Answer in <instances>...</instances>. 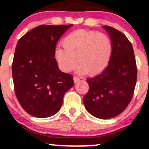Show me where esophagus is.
Listing matches in <instances>:
<instances>
[{"instance_id": "1", "label": "esophagus", "mask_w": 149, "mask_h": 149, "mask_svg": "<svg viewBox=\"0 0 149 149\" xmlns=\"http://www.w3.org/2000/svg\"><path fill=\"white\" fill-rule=\"evenodd\" d=\"M79 80H80V78H78V77H76V76L73 77V82H74L75 83H76L77 82H78Z\"/></svg>"}]
</instances>
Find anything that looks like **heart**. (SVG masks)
<instances>
[{
    "label": "heart",
    "instance_id": "obj_1",
    "mask_svg": "<svg viewBox=\"0 0 149 149\" xmlns=\"http://www.w3.org/2000/svg\"><path fill=\"white\" fill-rule=\"evenodd\" d=\"M63 47L54 49L59 69L68 73L77 64L80 73L95 76L105 69L112 52V43L107 34L79 29L69 33L62 41Z\"/></svg>",
    "mask_w": 149,
    "mask_h": 149
}]
</instances>
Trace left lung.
Wrapping results in <instances>:
<instances>
[{
  "instance_id": "8db88e82",
  "label": "left lung",
  "mask_w": 149,
  "mask_h": 149,
  "mask_svg": "<svg viewBox=\"0 0 149 149\" xmlns=\"http://www.w3.org/2000/svg\"><path fill=\"white\" fill-rule=\"evenodd\" d=\"M112 42V52L102 73L87 79L89 91L83 98L86 110L101 119L121 113L130 104L137 77L136 60L132 43L118 30L103 26Z\"/></svg>"
}]
</instances>
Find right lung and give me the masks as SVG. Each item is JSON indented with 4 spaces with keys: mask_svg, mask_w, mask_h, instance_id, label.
Masks as SVG:
<instances>
[{
    "mask_svg": "<svg viewBox=\"0 0 149 149\" xmlns=\"http://www.w3.org/2000/svg\"><path fill=\"white\" fill-rule=\"evenodd\" d=\"M72 24L40 25L18 40L12 64L15 92L26 112L47 118L61 109L73 85V76L61 72L54 58L60 37Z\"/></svg>",
    "mask_w": 149,
    "mask_h": 149,
    "instance_id": "add662e5",
    "label": "right lung"
}]
</instances>
